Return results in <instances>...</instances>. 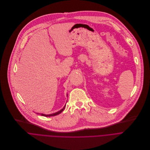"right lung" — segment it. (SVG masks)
Here are the masks:
<instances>
[{"label": "right lung", "instance_id": "right-lung-1", "mask_svg": "<svg viewBox=\"0 0 150 150\" xmlns=\"http://www.w3.org/2000/svg\"><path fill=\"white\" fill-rule=\"evenodd\" d=\"M65 108H66V105L64 106V107L62 109V110H59L58 112H55V113H52V114H50V115H45V114H42V113H41V115H42V116H55V115H58V114H59L60 113H62L63 110H64V109H65ZM39 114H40V113H39Z\"/></svg>", "mask_w": 150, "mask_h": 150}]
</instances>
